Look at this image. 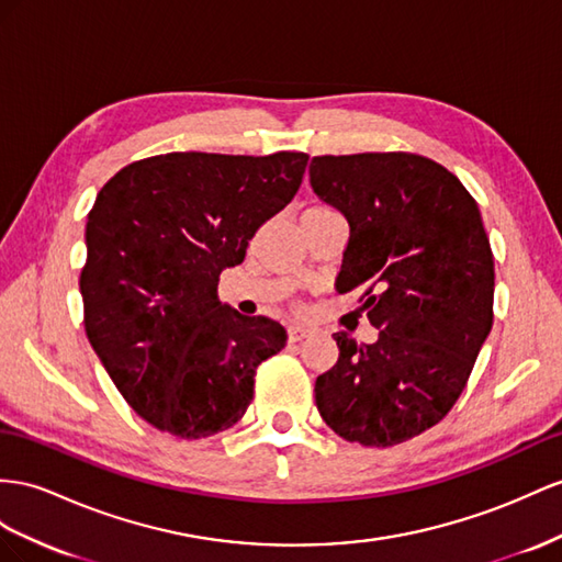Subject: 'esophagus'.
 <instances>
[{
  "instance_id": "34e87169",
  "label": "esophagus",
  "mask_w": 562,
  "mask_h": 562,
  "mask_svg": "<svg viewBox=\"0 0 562 562\" xmlns=\"http://www.w3.org/2000/svg\"><path fill=\"white\" fill-rule=\"evenodd\" d=\"M313 333L308 327H299V325H292L290 329H286V339L290 341H301V339H306V337H311Z\"/></svg>"
}]
</instances>
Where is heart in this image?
Here are the masks:
<instances>
[{"mask_svg":"<svg viewBox=\"0 0 562 562\" xmlns=\"http://www.w3.org/2000/svg\"><path fill=\"white\" fill-rule=\"evenodd\" d=\"M325 209H327V206H311L308 211H325Z\"/></svg>","mask_w":562,"mask_h":562,"instance_id":"b5f03b06","label":"heart"}]
</instances>
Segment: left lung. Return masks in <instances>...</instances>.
I'll return each instance as SVG.
<instances>
[{
  "mask_svg": "<svg viewBox=\"0 0 562 562\" xmlns=\"http://www.w3.org/2000/svg\"><path fill=\"white\" fill-rule=\"evenodd\" d=\"M313 192L347 215L337 290L361 286L375 344L337 333L315 406L341 439L386 449L423 435L463 394L494 325V254L477 201L420 154L313 156Z\"/></svg>",
  "mask_w": 562,
  "mask_h": 562,
  "instance_id": "left-lung-1",
  "label": "left lung"
}]
</instances>
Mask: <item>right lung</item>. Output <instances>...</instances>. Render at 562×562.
<instances>
[{
	"instance_id": "1",
	"label": "right lung",
	"mask_w": 562,
	"mask_h": 562,
	"mask_svg": "<svg viewBox=\"0 0 562 562\" xmlns=\"http://www.w3.org/2000/svg\"><path fill=\"white\" fill-rule=\"evenodd\" d=\"M308 154L170 151L127 164L88 213L85 333L139 418L180 439L233 427L284 327L221 304L223 268L294 199Z\"/></svg>"
}]
</instances>
